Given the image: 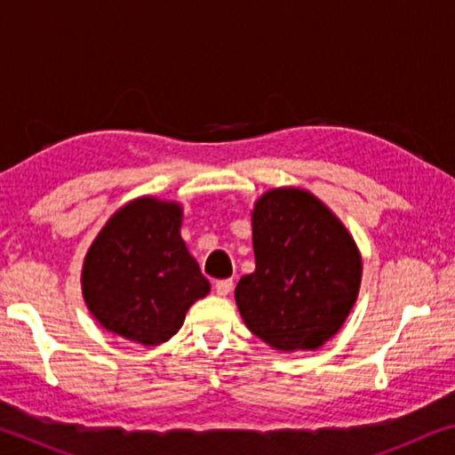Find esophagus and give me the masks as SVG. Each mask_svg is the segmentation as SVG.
Listing matches in <instances>:
<instances>
[{
  "label": "esophagus",
  "mask_w": 455,
  "mask_h": 455,
  "mask_svg": "<svg viewBox=\"0 0 455 455\" xmlns=\"http://www.w3.org/2000/svg\"><path fill=\"white\" fill-rule=\"evenodd\" d=\"M233 279H222V281H217L214 283V291H217V295L220 297H227L230 291H233Z\"/></svg>",
  "instance_id": "esophagus-1"
}]
</instances>
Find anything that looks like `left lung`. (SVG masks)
Returning a JSON list of instances; mask_svg holds the SVG:
<instances>
[{"label":"left lung","mask_w":455,"mask_h":455,"mask_svg":"<svg viewBox=\"0 0 455 455\" xmlns=\"http://www.w3.org/2000/svg\"><path fill=\"white\" fill-rule=\"evenodd\" d=\"M255 273L235 289L244 325L279 351H313L357 301L361 255L349 230L311 192L283 187L252 209Z\"/></svg>","instance_id":"obj_1"}]
</instances>
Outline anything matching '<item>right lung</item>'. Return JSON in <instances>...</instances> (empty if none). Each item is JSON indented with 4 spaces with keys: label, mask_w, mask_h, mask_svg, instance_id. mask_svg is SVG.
I'll use <instances>...</instances> for the list:
<instances>
[{
    "label": "right lung",
    "mask_w": 455,
    "mask_h": 455,
    "mask_svg": "<svg viewBox=\"0 0 455 455\" xmlns=\"http://www.w3.org/2000/svg\"><path fill=\"white\" fill-rule=\"evenodd\" d=\"M182 206L154 196L134 198L100 230L86 252L82 292L104 329L140 345L179 333L190 305L209 295L180 236Z\"/></svg>",
    "instance_id": "add662e5"
}]
</instances>
